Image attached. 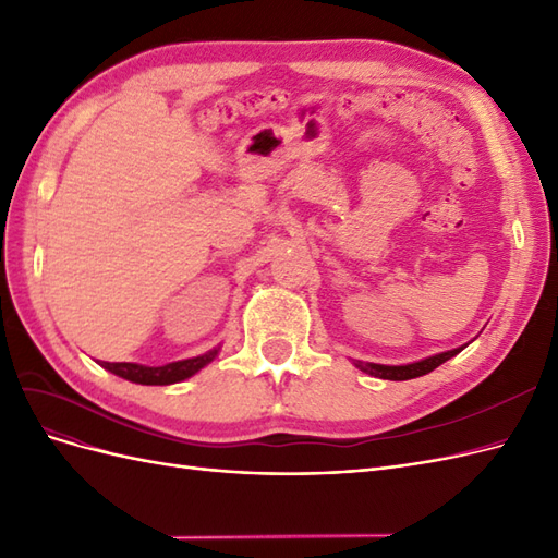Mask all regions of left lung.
<instances>
[{"label": "left lung", "mask_w": 558, "mask_h": 558, "mask_svg": "<svg viewBox=\"0 0 558 558\" xmlns=\"http://www.w3.org/2000/svg\"><path fill=\"white\" fill-rule=\"evenodd\" d=\"M461 349H451V351H445V353H437V356H430L426 361H418V363H410V365H377V363H363V361H356V367L363 369V373L373 375V377H379V379H391V381H404V379H414V377H421V375H428L433 373V369L437 365H442L445 361L453 359L456 353H461Z\"/></svg>", "instance_id": "1"}]
</instances>
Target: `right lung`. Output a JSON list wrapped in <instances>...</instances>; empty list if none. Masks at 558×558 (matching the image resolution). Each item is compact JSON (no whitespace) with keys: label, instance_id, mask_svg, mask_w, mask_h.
<instances>
[{"label":"right lung","instance_id":"right-lung-1","mask_svg":"<svg viewBox=\"0 0 558 558\" xmlns=\"http://www.w3.org/2000/svg\"><path fill=\"white\" fill-rule=\"evenodd\" d=\"M216 353H218V349H211L209 353H205V356L167 363L160 367H148V365H137V363H99V365L107 367L109 373L123 377L128 381H134V384L165 386V384H177L181 379H189L191 375L197 373V369L211 363L216 359Z\"/></svg>","mask_w":558,"mask_h":558}]
</instances>
